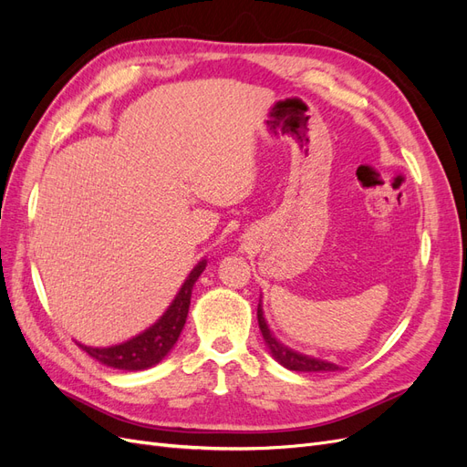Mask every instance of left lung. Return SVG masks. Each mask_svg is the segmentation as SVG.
I'll return each instance as SVG.
<instances>
[{"label": "left lung", "instance_id": "obj_1", "mask_svg": "<svg viewBox=\"0 0 467 467\" xmlns=\"http://www.w3.org/2000/svg\"><path fill=\"white\" fill-rule=\"evenodd\" d=\"M257 321H259L261 335L265 338V345L268 347V350H271V355L275 357V360L285 366V368L294 370V372H335V370H341L333 362L321 360V358L309 357V355H302V352L286 347L285 343H280L278 338L273 335V331L268 329V323L265 319L261 300H259V306H257Z\"/></svg>", "mask_w": 467, "mask_h": 467}]
</instances>
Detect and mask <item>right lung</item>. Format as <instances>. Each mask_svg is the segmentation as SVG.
Instances as JSON below:
<instances>
[{"instance_id":"1","label":"right lung","mask_w":467,"mask_h":467,"mask_svg":"<svg viewBox=\"0 0 467 467\" xmlns=\"http://www.w3.org/2000/svg\"><path fill=\"white\" fill-rule=\"evenodd\" d=\"M204 268H206V259H202L192 268L187 280L182 282V286L179 288L171 306H169L165 309V314L146 331L129 338V341L112 345V347H89V345L78 343L79 348L86 350L88 355L97 362L110 366V368H117V370L136 372V370H146L155 364H160L169 352H171L182 327H185L192 286L202 275Z\"/></svg>"}]
</instances>
